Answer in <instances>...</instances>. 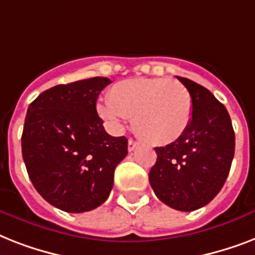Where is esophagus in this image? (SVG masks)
Wrapping results in <instances>:
<instances>
[{"instance_id":"1","label":"esophagus","mask_w":255,"mask_h":255,"mask_svg":"<svg viewBox=\"0 0 255 255\" xmlns=\"http://www.w3.org/2000/svg\"><path fill=\"white\" fill-rule=\"evenodd\" d=\"M137 145H139V143H136V141H133V140H129V141H128V151L132 152L136 147H137Z\"/></svg>"}]
</instances>
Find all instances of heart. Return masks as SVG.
<instances>
[{"label":"heart","mask_w":255,"mask_h":255,"mask_svg":"<svg viewBox=\"0 0 255 255\" xmlns=\"http://www.w3.org/2000/svg\"><path fill=\"white\" fill-rule=\"evenodd\" d=\"M98 112L115 128L133 118V128L141 139L165 145L185 133L192 122L193 102L189 90L180 82L137 78L112 86L108 100L98 104Z\"/></svg>","instance_id":"b5f03b06"}]
</instances>
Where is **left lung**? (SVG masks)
Wrapping results in <instances>:
<instances>
[{
	"label": "left lung",
	"mask_w": 255,
	"mask_h": 255,
	"mask_svg": "<svg viewBox=\"0 0 255 255\" xmlns=\"http://www.w3.org/2000/svg\"><path fill=\"white\" fill-rule=\"evenodd\" d=\"M177 79L192 95V122L180 139L155 148L157 160L149 170V182L165 205L192 212L209 204L222 189L236 136L229 112L208 88L188 78Z\"/></svg>",
	"instance_id": "left-lung-1"
}]
</instances>
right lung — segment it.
<instances>
[{
    "instance_id": "add662e5",
    "label": "right lung",
    "mask_w": 255,
    "mask_h": 255,
    "mask_svg": "<svg viewBox=\"0 0 255 255\" xmlns=\"http://www.w3.org/2000/svg\"><path fill=\"white\" fill-rule=\"evenodd\" d=\"M111 83L95 77L39 94L26 114L22 157L37 192L58 209L83 213L110 196L116 165L127 156L126 136L114 137L96 112Z\"/></svg>"
}]
</instances>
